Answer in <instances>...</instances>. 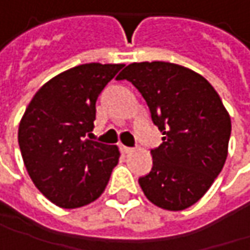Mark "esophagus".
Wrapping results in <instances>:
<instances>
[{
  "label": "esophagus",
  "mask_w": 250,
  "mask_h": 250,
  "mask_svg": "<svg viewBox=\"0 0 250 250\" xmlns=\"http://www.w3.org/2000/svg\"><path fill=\"white\" fill-rule=\"evenodd\" d=\"M121 151H122V153H131V152H134V149L129 146H125V145H121Z\"/></svg>",
  "instance_id": "obj_1"
}]
</instances>
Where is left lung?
<instances>
[{
    "label": "left lung",
    "instance_id": "obj_1",
    "mask_svg": "<svg viewBox=\"0 0 250 250\" xmlns=\"http://www.w3.org/2000/svg\"><path fill=\"white\" fill-rule=\"evenodd\" d=\"M116 80H128L145 98L162 144L139 185L153 205L184 210L196 204L221 173L230 138V116L215 88L178 63H129Z\"/></svg>",
    "mask_w": 250,
    "mask_h": 250
}]
</instances>
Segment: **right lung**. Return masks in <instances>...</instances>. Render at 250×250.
<instances>
[{
  "mask_svg": "<svg viewBox=\"0 0 250 250\" xmlns=\"http://www.w3.org/2000/svg\"><path fill=\"white\" fill-rule=\"evenodd\" d=\"M124 63H82L44 83L18 126V144L34 185L63 209L97 201L119 161V148L89 141L101 91Z\"/></svg>",
  "mask_w": 250,
  "mask_h": 250,
  "instance_id": "right-lung-1",
  "label": "right lung"
}]
</instances>
